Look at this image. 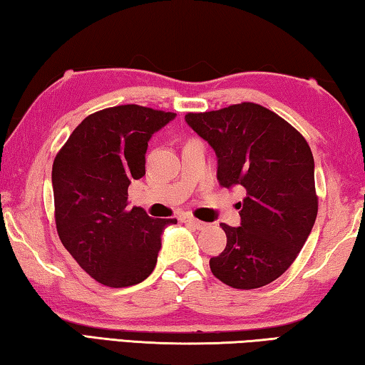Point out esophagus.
Wrapping results in <instances>:
<instances>
[{
	"instance_id": "esophagus-1",
	"label": "esophagus",
	"mask_w": 365,
	"mask_h": 365,
	"mask_svg": "<svg viewBox=\"0 0 365 365\" xmlns=\"http://www.w3.org/2000/svg\"><path fill=\"white\" fill-rule=\"evenodd\" d=\"M180 222H183V224H188V225H191V227H195V228H205V227H206L205 222L195 219L193 215H190V214L180 215Z\"/></svg>"
}]
</instances>
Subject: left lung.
Listing matches in <instances>:
<instances>
[{
    "instance_id": "left-lung-1",
    "label": "left lung",
    "mask_w": 365,
    "mask_h": 365,
    "mask_svg": "<svg viewBox=\"0 0 365 365\" xmlns=\"http://www.w3.org/2000/svg\"><path fill=\"white\" fill-rule=\"evenodd\" d=\"M185 120L215 151L222 187L246 191L240 227L222 224L227 246L209 261L212 274L238 289L267 285L293 264L317 217L311 148L255 103L188 113Z\"/></svg>"
}]
</instances>
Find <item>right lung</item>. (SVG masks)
Here are the masks:
<instances>
[{
    "instance_id": "1",
    "label": "right lung",
    "mask_w": 365,
    "mask_h": 365,
    "mask_svg": "<svg viewBox=\"0 0 365 365\" xmlns=\"http://www.w3.org/2000/svg\"><path fill=\"white\" fill-rule=\"evenodd\" d=\"M174 113L125 104L85 117L53 163L58 235L86 274L106 287L143 282L156 267L164 228L177 219H153L128 209V185L145 175L153 133Z\"/></svg>"
}]
</instances>
